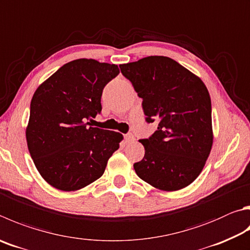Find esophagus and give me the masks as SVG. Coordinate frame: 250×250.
<instances>
[{"instance_id":"obj_1","label":"esophagus","mask_w":250,"mask_h":250,"mask_svg":"<svg viewBox=\"0 0 250 250\" xmlns=\"http://www.w3.org/2000/svg\"><path fill=\"white\" fill-rule=\"evenodd\" d=\"M134 140H135V138H134V135L132 133H128V134L125 135V143H132V142H134Z\"/></svg>"}]
</instances>
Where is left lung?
Masks as SVG:
<instances>
[{
  "label": "left lung",
  "mask_w": 250,
  "mask_h": 250,
  "mask_svg": "<svg viewBox=\"0 0 250 250\" xmlns=\"http://www.w3.org/2000/svg\"><path fill=\"white\" fill-rule=\"evenodd\" d=\"M122 75L142 98L145 120H158L134 163L141 179L165 191L187 187L200 175L210 154L211 98L203 82L168 57L151 56L121 64Z\"/></svg>",
  "instance_id": "8db88e82"
}]
</instances>
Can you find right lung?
<instances>
[{
    "label": "right lung",
    "mask_w": 250,
    "mask_h": 250,
    "mask_svg": "<svg viewBox=\"0 0 250 250\" xmlns=\"http://www.w3.org/2000/svg\"><path fill=\"white\" fill-rule=\"evenodd\" d=\"M116 64L79 59L61 66L36 90L26 129L30 156L52 187L74 191L102 177L122 134L89 126L102 112L103 89Z\"/></svg>",
    "instance_id": "obj_1"
}]
</instances>
